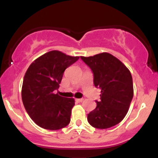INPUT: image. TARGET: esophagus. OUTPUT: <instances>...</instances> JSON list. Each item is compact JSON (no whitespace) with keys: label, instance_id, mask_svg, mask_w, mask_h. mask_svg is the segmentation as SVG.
<instances>
[{"label":"esophagus","instance_id":"obj_1","mask_svg":"<svg viewBox=\"0 0 158 158\" xmlns=\"http://www.w3.org/2000/svg\"><path fill=\"white\" fill-rule=\"evenodd\" d=\"M76 100L78 102H82V101H83V99H76Z\"/></svg>","mask_w":158,"mask_h":158}]
</instances>
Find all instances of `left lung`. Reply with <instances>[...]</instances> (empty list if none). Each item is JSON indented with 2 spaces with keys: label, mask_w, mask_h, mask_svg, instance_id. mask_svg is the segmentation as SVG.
<instances>
[{
  "label": "left lung",
  "mask_w": 158,
  "mask_h": 158,
  "mask_svg": "<svg viewBox=\"0 0 158 158\" xmlns=\"http://www.w3.org/2000/svg\"><path fill=\"white\" fill-rule=\"evenodd\" d=\"M81 59L93 71L95 86L101 89L100 100L96 101V109L87 116L89 123L99 129L118 124L127 113L134 96L131 72L110 53Z\"/></svg>",
  "instance_id": "left-lung-1"
}]
</instances>
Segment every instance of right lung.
Masks as SVG:
<instances>
[{
  "label": "right lung",
  "mask_w": 158,
  "mask_h": 158,
  "mask_svg": "<svg viewBox=\"0 0 158 158\" xmlns=\"http://www.w3.org/2000/svg\"><path fill=\"white\" fill-rule=\"evenodd\" d=\"M79 58L53 50L35 59L26 71L21 98L27 114L38 126L56 131L69 123L74 99L55 94V90L59 88L65 70Z\"/></svg>",
  "instance_id": "add662e5"
}]
</instances>
